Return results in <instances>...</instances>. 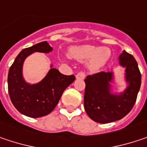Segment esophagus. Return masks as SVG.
Masks as SVG:
<instances>
[{"mask_svg":"<svg viewBox=\"0 0 147 147\" xmlns=\"http://www.w3.org/2000/svg\"><path fill=\"white\" fill-rule=\"evenodd\" d=\"M85 76H86V74L84 72H79V73L76 74V79H84Z\"/></svg>","mask_w":147,"mask_h":147,"instance_id":"34e87169","label":"esophagus"}]
</instances>
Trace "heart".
Returning <instances> with one entry per match:
<instances>
[{
	"label": "heart",
	"instance_id": "b5f03b06",
	"mask_svg": "<svg viewBox=\"0 0 147 147\" xmlns=\"http://www.w3.org/2000/svg\"><path fill=\"white\" fill-rule=\"evenodd\" d=\"M109 48H97L90 45L70 48L69 55L78 60H87V66L91 71H96L102 68L110 57Z\"/></svg>",
	"mask_w": 147,
	"mask_h": 147
}]
</instances>
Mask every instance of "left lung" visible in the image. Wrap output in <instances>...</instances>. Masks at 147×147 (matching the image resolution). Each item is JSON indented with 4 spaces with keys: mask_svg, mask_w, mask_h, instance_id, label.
Segmentation results:
<instances>
[{
    "mask_svg": "<svg viewBox=\"0 0 147 147\" xmlns=\"http://www.w3.org/2000/svg\"><path fill=\"white\" fill-rule=\"evenodd\" d=\"M119 63L125 67V79L129 83L119 95L110 92L113 72L101 71L87 76L85 79L84 108L94 121L107 124L124 118L130 112L137 98L141 83V74L136 60L125 50L119 56Z\"/></svg>",
    "mask_w": 147,
    "mask_h": 147,
    "instance_id": "obj_1",
    "label": "left lung"
}]
</instances>
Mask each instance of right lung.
Returning a JSON list of instances; mask_svg holds the SVG:
<instances>
[{"mask_svg": "<svg viewBox=\"0 0 147 147\" xmlns=\"http://www.w3.org/2000/svg\"><path fill=\"white\" fill-rule=\"evenodd\" d=\"M53 48L47 41L22 49L10 67L7 83L8 92L14 107L21 113L39 118L50 113L58 104L63 92L76 79L75 76H65L55 68H51L38 83L30 85L22 77L24 60L34 52L49 53Z\"/></svg>", "mask_w": 147, "mask_h": 147, "instance_id": "right-lung-1", "label": "right lung"}]
</instances>
